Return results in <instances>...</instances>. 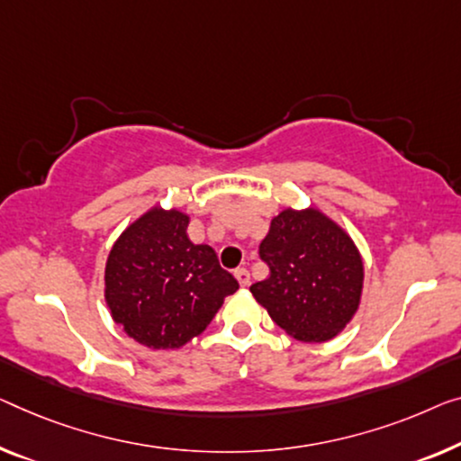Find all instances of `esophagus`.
<instances>
[{
    "mask_svg": "<svg viewBox=\"0 0 461 461\" xmlns=\"http://www.w3.org/2000/svg\"><path fill=\"white\" fill-rule=\"evenodd\" d=\"M236 279H238V284L242 285V287H246V285H250V273L246 271V269H236Z\"/></svg>",
    "mask_w": 461,
    "mask_h": 461,
    "instance_id": "obj_1",
    "label": "esophagus"
}]
</instances>
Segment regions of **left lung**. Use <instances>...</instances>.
Listing matches in <instances>:
<instances>
[{"mask_svg":"<svg viewBox=\"0 0 461 461\" xmlns=\"http://www.w3.org/2000/svg\"><path fill=\"white\" fill-rule=\"evenodd\" d=\"M269 277L254 300L294 339H333L360 306L364 265L354 240L319 209H284L258 249Z\"/></svg>","mask_w":461,"mask_h":461,"instance_id":"left-lung-1","label":"left lung"}]
</instances>
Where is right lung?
Segmentation results:
<instances>
[{
  "label": "right lung",
  "mask_w": 461,
  "mask_h": 461,
  "mask_svg": "<svg viewBox=\"0 0 461 461\" xmlns=\"http://www.w3.org/2000/svg\"><path fill=\"white\" fill-rule=\"evenodd\" d=\"M186 212L153 207L115 240L105 265V302L128 338L153 349L201 335L238 290L215 250L192 244Z\"/></svg>",
  "instance_id": "1"
}]
</instances>
